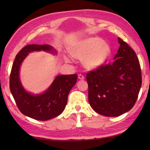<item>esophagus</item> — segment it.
Listing matches in <instances>:
<instances>
[{
    "label": "esophagus",
    "mask_w": 150,
    "mask_h": 150,
    "mask_svg": "<svg viewBox=\"0 0 150 150\" xmlns=\"http://www.w3.org/2000/svg\"><path fill=\"white\" fill-rule=\"evenodd\" d=\"M78 78L79 79H81V80H83L85 79L84 76H83V75H81V74H79L78 75Z\"/></svg>",
    "instance_id": "obj_1"
}]
</instances>
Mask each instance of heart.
Returning <instances> with one entry per match:
<instances>
[{"mask_svg":"<svg viewBox=\"0 0 150 150\" xmlns=\"http://www.w3.org/2000/svg\"><path fill=\"white\" fill-rule=\"evenodd\" d=\"M71 53L73 57L83 59L85 68L92 70L105 64L110 55V48L102 39L92 37L77 43ZM64 58L66 62H71L69 56H65Z\"/></svg>","mask_w":150,"mask_h":150,"instance_id":"heart-1","label":"heart"}]
</instances>
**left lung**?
<instances>
[{"instance_id": "left-lung-1", "label": "left lung", "mask_w": 150, "mask_h": 150, "mask_svg": "<svg viewBox=\"0 0 150 150\" xmlns=\"http://www.w3.org/2000/svg\"><path fill=\"white\" fill-rule=\"evenodd\" d=\"M112 64L87 73L88 102L96 112L115 117L135 105L142 86V73L136 53L120 38Z\"/></svg>"}]
</instances>
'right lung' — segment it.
Returning <instances> with one entry per match:
<instances>
[{
	"mask_svg": "<svg viewBox=\"0 0 150 150\" xmlns=\"http://www.w3.org/2000/svg\"><path fill=\"white\" fill-rule=\"evenodd\" d=\"M38 51L57 54L54 47L47 44H30L24 47L18 53L12 65L10 89L18 108L23 115L45 121L56 117L64 110L68 95L77 83V75H57L50 87L42 94L34 95L28 92L20 79V68L29 53Z\"/></svg>",
	"mask_w": 150,
	"mask_h": 150,
	"instance_id": "right-lung-1",
	"label": "right lung"
}]
</instances>
